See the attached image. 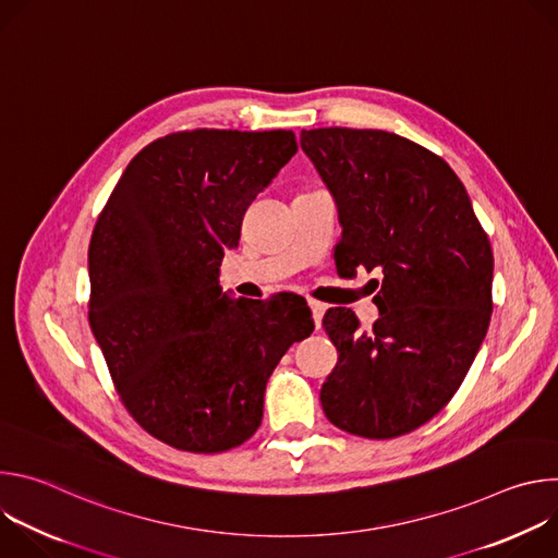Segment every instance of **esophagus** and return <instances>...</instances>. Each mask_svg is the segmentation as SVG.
<instances>
[{"label":"esophagus","mask_w":558,"mask_h":558,"mask_svg":"<svg viewBox=\"0 0 558 558\" xmlns=\"http://www.w3.org/2000/svg\"><path fill=\"white\" fill-rule=\"evenodd\" d=\"M308 306H311V313H313V323H315V327L320 329V325H323V315H325V304H323V302H317V300H308Z\"/></svg>","instance_id":"esophagus-1"}]
</instances>
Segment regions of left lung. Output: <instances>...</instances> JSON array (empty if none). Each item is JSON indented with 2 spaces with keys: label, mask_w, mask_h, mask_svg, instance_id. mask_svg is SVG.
<instances>
[{
  "label": "left lung",
  "mask_w": 558,
  "mask_h": 558,
  "mask_svg": "<svg viewBox=\"0 0 558 558\" xmlns=\"http://www.w3.org/2000/svg\"><path fill=\"white\" fill-rule=\"evenodd\" d=\"M300 145L338 203V274H381L371 280V331L351 308L325 313L338 349L320 390L325 415L366 439L407 435L452 400L486 338L488 233L444 158L400 134L317 128L302 130Z\"/></svg>",
  "instance_id": "obj_1"
}]
</instances>
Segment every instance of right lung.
I'll return each instance as SVG.
<instances>
[{
    "label": "right lung",
    "instance_id": "obj_1",
    "mask_svg": "<svg viewBox=\"0 0 558 558\" xmlns=\"http://www.w3.org/2000/svg\"><path fill=\"white\" fill-rule=\"evenodd\" d=\"M298 151L291 130H185L145 145L97 218L88 320L123 407L187 452L245 444L265 386L313 331L300 295L245 300L218 284L252 201Z\"/></svg>",
    "mask_w": 558,
    "mask_h": 558
}]
</instances>
